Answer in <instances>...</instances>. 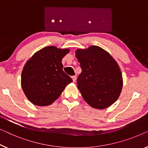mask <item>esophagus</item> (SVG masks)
I'll use <instances>...</instances> for the list:
<instances>
[{
    "label": "esophagus",
    "mask_w": 148,
    "mask_h": 148,
    "mask_svg": "<svg viewBox=\"0 0 148 148\" xmlns=\"http://www.w3.org/2000/svg\"><path fill=\"white\" fill-rule=\"evenodd\" d=\"M72 80H73L74 82H76V76H72Z\"/></svg>",
    "instance_id": "1"
}]
</instances>
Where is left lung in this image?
Instances as JSON below:
<instances>
[{"instance_id":"left-lung-1","label":"left lung","mask_w":148,"mask_h":148,"mask_svg":"<svg viewBox=\"0 0 148 148\" xmlns=\"http://www.w3.org/2000/svg\"><path fill=\"white\" fill-rule=\"evenodd\" d=\"M76 57L82 68L77 87L84 100L96 109H104L113 104L123 86L122 75L116 60L97 46L78 49Z\"/></svg>"}]
</instances>
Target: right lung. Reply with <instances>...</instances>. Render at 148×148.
<instances>
[{
	"mask_svg": "<svg viewBox=\"0 0 148 148\" xmlns=\"http://www.w3.org/2000/svg\"><path fill=\"white\" fill-rule=\"evenodd\" d=\"M70 50L47 46L36 52L26 63L22 72L21 86L33 104L45 106L58 98L72 82L63 71L62 60Z\"/></svg>",
	"mask_w": 148,
	"mask_h": 148,
	"instance_id": "1",
	"label": "right lung"
}]
</instances>
